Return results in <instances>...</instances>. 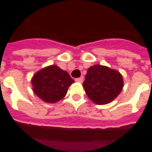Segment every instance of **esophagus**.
Instances as JSON below:
<instances>
[{"mask_svg":"<svg viewBox=\"0 0 152 152\" xmlns=\"http://www.w3.org/2000/svg\"><path fill=\"white\" fill-rule=\"evenodd\" d=\"M76 82L82 83L83 82V77H79V78H76Z\"/></svg>","mask_w":152,"mask_h":152,"instance_id":"34e87169","label":"esophagus"}]
</instances>
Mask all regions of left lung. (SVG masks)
<instances>
[{
    "label": "left lung",
    "instance_id": "8db88e82",
    "mask_svg": "<svg viewBox=\"0 0 152 152\" xmlns=\"http://www.w3.org/2000/svg\"><path fill=\"white\" fill-rule=\"evenodd\" d=\"M83 86L86 94L96 104L102 105L113 101L123 89L121 73L101 65L90 66Z\"/></svg>",
    "mask_w": 152,
    "mask_h": 152
}]
</instances>
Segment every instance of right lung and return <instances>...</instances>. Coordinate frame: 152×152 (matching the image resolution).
I'll return each instance as SVG.
<instances>
[{"label": "right lung", "instance_id": "right-lung-1", "mask_svg": "<svg viewBox=\"0 0 152 152\" xmlns=\"http://www.w3.org/2000/svg\"><path fill=\"white\" fill-rule=\"evenodd\" d=\"M72 83L69 74L55 65L39 71L31 80L35 94L46 102H56L64 98Z\"/></svg>", "mask_w": 152, "mask_h": 152}]
</instances>
